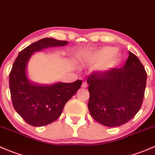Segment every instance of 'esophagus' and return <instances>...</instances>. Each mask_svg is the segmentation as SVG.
I'll return each instance as SVG.
<instances>
[{
  "label": "esophagus",
  "instance_id": "obj_1",
  "mask_svg": "<svg viewBox=\"0 0 155 155\" xmlns=\"http://www.w3.org/2000/svg\"><path fill=\"white\" fill-rule=\"evenodd\" d=\"M87 86H88V85H87V84H86V82H84L82 84V85H81V87H82V88H86V87H87Z\"/></svg>",
  "mask_w": 155,
  "mask_h": 155
}]
</instances>
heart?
Wrapping results in <instances>:
<instances>
[{"label":"heart","instance_id":"heart-1","mask_svg":"<svg viewBox=\"0 0 155 155\" xmlns=\"http://www.w3.org/2000/svg\"><path fill=\"white\" fill-rule=\"evenodd\" d=\"M84 62L90 64H99L97 69L102 71H109L120 63L121 56L115 48L104 47L94 51H88L83 54Z\"/></svg>","mask_w":155,"mask_h":155}]
</instances>
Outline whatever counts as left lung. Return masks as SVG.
<instances>
[{"mask_svg": "<svg viewBox=\"0 0 155 155\" xmlns=\"http://www.w3.org/2000/svg\"><path fill=\"white\" fill-rule=\"evenodd\" d=\"M146 79L143 65L131 51L122 68L91 73L87 78L91 117L109 127L129 122L142 106Z\"/></svg>", "mask_w": 155, "mask_h": 155, "instance_id": "8db88e82", "label": "left lung"}]
</instances>
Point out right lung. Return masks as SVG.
<instances>
[{"label": "right lung", "instance_id": "right-lung-1", "mask_svg": "<svg viewBox=\"0 0 155 155\" xmlns=\"http://www.w3.org/2000/svg\"><path fill=\"white\" fill-rule=\"evenodd\" d=\"M68 41L46 38L20 51L9 73V89L13 106L20 116L33 126H43L61 116L65 104L80 89L82 81L50 86L32 84L26 75V66L31 54L43 49L63 46Z\"/></svg>", "mask_w": 155, "mask_h": 155}]
</instances>
